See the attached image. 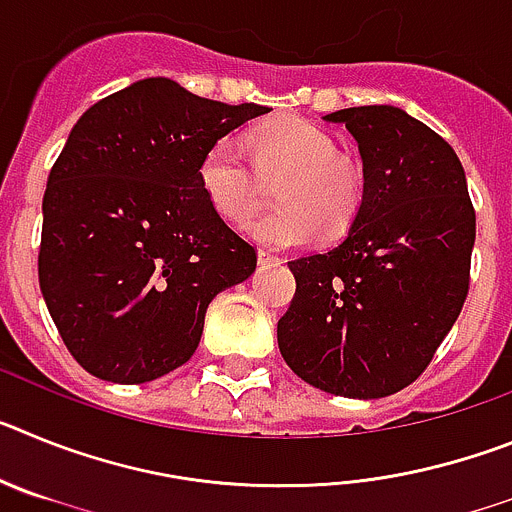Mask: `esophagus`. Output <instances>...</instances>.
I'll use <instances>...</instances> for the list:
<instances>
[{
  "mask_svg": "<svg viewBox=\"0 0 512 512\" xmlns=\"http://www.w3.org/2000/svg\"><path fill=\"white\" fill-rule=\"evenodd\" d=\"M279 264H282L279 256H274V253L269 251H259V266H279Z\"/></svg>",
  "mask_w": 512,
  "mask_h": 512,
  "instance_id": "1",
  "label": "esophagus"
}]
</instances>
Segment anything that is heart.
<instances>
[{
    "label": "heart",
    "mask_w": 512,
    "mask_h": 512,
    "mask_svg": "<svg viewBox=\"0 0 512 512\" xmlns=\"http://www.w3.org/2000/svg\"><path fill=\"white\" fill-rule=\"evenodd\" d=\"M261 176H282L274 189L277 212L248 225L253 241L269 248H300L318 235H341L354 223L364 197L359 166L338 156L328 130L302 117H274L248 133ZM197 184L207 205L230 225H243L259 205V179L238 143L215 140L197 164Z\"/></svg>",
    "instance_id": "heart-1"
}]
</instances>
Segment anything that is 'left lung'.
I'll use <instances>...</instances> for the list:
<instances>
[{
  "instance_id": "8db88e82",
  "label": "left lung",
  "mask_w": 512,
  "mask_h": 512,
  "mask_svg": "<svg viewBox=\"0 0 512 512\" xmlns=\"http://www.w3.org/2000/svg\"><path fill=\"white\" fill-rule=\"evenodd\" d=\"M359 143L364 197L343 241L289 261L284 361L330 395L377 400L431 364L469 292L474 207L454 148L392 104L330 112Z\"/></svg>"
}]
</instances>
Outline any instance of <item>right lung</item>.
<instances>
[{
    "mask_svg": "<svg viewBox=\"0 0 512 512\" xmlns=\"http://www.w3.org/2000/svg\"><path fill=\"white\" fill-rule=\"evenodd\" d=\"M151 76L99 99L48 176L40 292L89 374L143 384L192 359L207 305L246 282L256 251L207 205L202 153L266 115Z\"/></svg>",
    "mask_w": 512,
    "mask_h": 512,
    "instance_id": "right-lung-1",
    "label": "right lung"
}]
</instances>
